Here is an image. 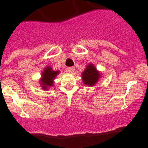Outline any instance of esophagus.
<instances>
[{
	"mask_svg": "<svg viewBox=\"0 0 148 148\" xmlns=\"http://www.w3.org/2000/svg\"><path fill=\"white\" fill-rule=\"evenodd\" d=\"M75 71V67H69V68H68V71L69 73H73Z\"/></svg>",
	"mask_w": 148,
	"mask_h": 148,
	"instance_id": "34e87169",
	"label": "esophagus"
}]
</instances>
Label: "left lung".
<instances>
[{"label":"left lung","instance_id":"8db88e82","mask_svg":"<svg viewBox=\"0 0 148 148\" xmlns=\"http://www.w3.org/2000/svg\"><path fill=\"white\" fill-rule=\"evenodd\" d=\"M101 77V73L96 70V68L93 64L87 65L85 71L82 73V79L85 85L93 86Z\"/></svg>","mask_w":148,"mask_h":148}]
</instances>
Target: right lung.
I'll list each match as a JSON object with an SVG mask.
<instances>
[{
	"label": "right lung",
	"mask_w": 148,
	"mask_h": 148,
	"mask_svg": "<svg viewBox=\"0 0 148 148\" xmlns=\"http://www.w3.org/2000/svg\"><path fill=\"white\" fill-rule=\"evenodd\" d=\"M60 71H52L51 67H46L44 69L42 73V78L40 79V84L42 85V88L44 90H47L48 87L53 86L54 79L56 77L58 74H59Z\"/></svg>",
	"instance_id": "1"
}]
</instances>
